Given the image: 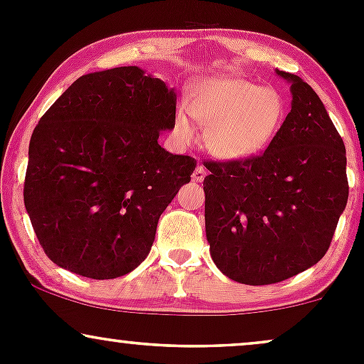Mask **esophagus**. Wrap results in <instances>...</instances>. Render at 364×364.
<instances>
[{"label":"esophagus","mask_w":364,"mask_h":364,"mask_svg":"<svg viewBox=\"0 0 364 364\" xmlns=\"http://www.w3.org/2000/svg\"><path fill=\"white\" fill-rule=\"evenodd\" d=\"M205 176H207L205 168H203V166H196L193 174H191V179H193V181H196V183H202L203 179H205Z\"/></svg>","instance_id":"1"}]
</instances>
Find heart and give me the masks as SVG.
I'll return each instance as SVG.
<instances>
[{
	"label": "heart",
	"mask_w": 364,
	"mask_h": 364,
	"mask_svg": "<svg viewBox=\"0 0 364 364\" xmlns=\"http://www.w3.org/2000/svg\"><path fill=\"white\" fill-rule=\"evenodd\" d=\"M188 111L207 128V149L220 161L258 156L272 144L286 119V102L277 90L236 75H215L196 82ZM176 132L185 141L195 139L185 111L178 112Z\"/></svg>",
	"instance_id": "b5f03b06"
}]
</instances>
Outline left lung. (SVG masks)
Returning <instances> with one entry per match:
<instances>
[{"label": "left lung", "mask_w": 364, "mask_h": 364, "mask_svg": "<svg viewBox=\"0 0 364 364\" xmlns=\"http://www.w3.org/2000/svg\"><path fill=\"white\" fill-rule=\"evenodd\" d=\"M291 112L262 156L207 162L205 232L217 269L232 281H286L327 253L348 203L346 147L316 92L298 75Z\"/></svg>", "instance_id": "obj_1"}]
</instances>
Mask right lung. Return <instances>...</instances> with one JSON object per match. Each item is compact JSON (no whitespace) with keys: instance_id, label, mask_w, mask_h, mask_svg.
<instances>
[{"instance_id":"1","label":"right lung","mask_w":364,"mask_h":364,"mask_svg":"<svg viewBox=\"0 0 364 364\" xmlns=\"http://www.w3.org/2000/svg\"><path fill=\"white\" fill-rule=\"evenodd\" d=\"M174 121L176 90L139 66L83 75L46 111L23 202L58 267L102 281L147 258L159 217L196 166L159 145Z\"/></svg>"}]
</instances>
